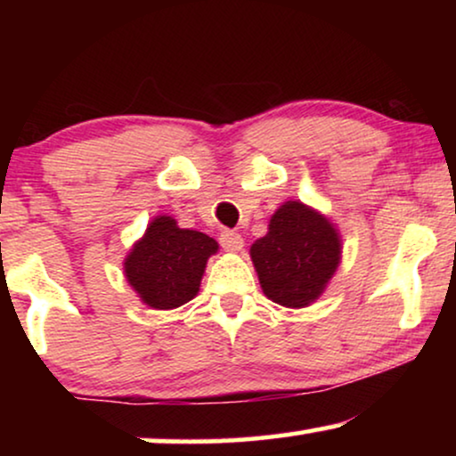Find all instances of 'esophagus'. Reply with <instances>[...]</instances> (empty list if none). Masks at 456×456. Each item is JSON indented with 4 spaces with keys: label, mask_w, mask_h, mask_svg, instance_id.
<instances>
[{
    "label": "esophagus",
    "mask_w": 456,
    "mask_h": 456,
    "mask_svg": "<svg viewBox=\"0 0 456 456\" xmlns=\"http://www.w3.org/2000/svg\"><path fill=\"white\" fill-rule=\"evenodd\" d=\"M220 242H222V247L230 253H239L240 248L245 247L242 236L239 232H232V230H224V232L220 234Z\"/></svg>",
    "instance_id": "obj_1"
}]
</instances>
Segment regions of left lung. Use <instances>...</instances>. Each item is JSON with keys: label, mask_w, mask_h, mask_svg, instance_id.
<instances>
[{"label": "left lung", "mask_w": 456, "mask_h": 456, "mask_svg": "<svg viewBox=\"0 0 456 456\" xmlns=\"http://www.w3.org/2000/svg\"><path fill=\"white\" fill-rule=\"evenodd\" d=\"M261 290L289 309L309 307L323 295L342 259V239L328 216L290 199L273 211L267 234L251 245Z\"/></svg>", "instance_id": "8db88e82"}]
</instances>
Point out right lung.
<instances>
[{
	"label": "right lung",
	"mask_w": 456,
	"mask_h": 456,
	"mask_svg": "<svg viewBox=\"0 0 456 456\" xmlns=\"http://www.w3.org/2000/svg\"><path fill=\"white\" fill-rule=\"evenodd\" d=\"M217 248L211 236L180 228L172 216H155L124 257V276L147 307L176 309L199 295L205 265Z\"/></svg>",
	"instance_id": "add662e5"
}]
</instances>
